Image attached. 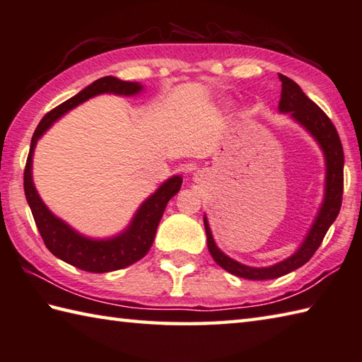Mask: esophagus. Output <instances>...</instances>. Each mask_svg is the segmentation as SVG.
Instances as JSON below:
<instances>
[{
  "label": "esophagus",
  "instance_id": "1",
  "mask_svg": "<svg viewBox=\"0 0 362 362\" xmlns=\"http://www.w3.org/2000/svg\"><path fill=\"white\" fill-rule=\"evenodd\" d=\"M199 175H201V174H199V170H198V173H196V174H194V177H199Z\"/></svg>",
  "mask_w": 362,
  "mask_h": 362
}]
</instances>
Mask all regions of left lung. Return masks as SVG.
<instances>
[{
	"instance_id": "obj_1",
	"label": "left lung",
	"mask_w": 362,
	"mask_h": 362,
	"mask_svg": "<svg viewBox=\"0 0 362 362\" xmlns=\"http://www.w3.org/2000/svg\"><path fill=\"white\" fill-rule=\"evenodd\" d=\"M281 82V95L279 103L280 114H290V118L299 127L304 128L313 141L318 144L325 156L326 177H325V196L323 202L318 209L310 229L305 235L304 242L296 252L285 258L284 261L272 264L269 267H252L233 259L231 256L223 253L216 247L212 231H210L207 216L204 215V226L207 234V247L212 258L218 266H221L229 274L238 275L248 280H271L286 275L312 258L318 247L323 242L327 229L336 221L341 206V193H344V148H341L340 137L337 129L327 115L321 110L307 95L300 90V87L290 77L279 74Z\"/></svg>"
}]
</instances>
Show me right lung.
Listing matches in <instances>:
<instances>
[{
	"label": "right lung",
	"mask_w": 362,
	"mask_h": 362,
	"mask_svg": "<svg viewBox=\"0 0 362 362\" xmlns=\"http://www.w3.org/2000/svg\"><path fill=\"white\" fill-rule=\"evenodd\" d=\"M144 90L139 82H124L114 76H106L90 83L88 87L78 91L76 96L62 103L54 110L45 115L33 134L28 160H26L23 173L25 196L31 209L33 218L36 221L42 240L57 258L68 264L82 269L87 272L104 274L128 267L147 255L153 244L156 228L164 214L169 199L180 192L182 177L173 175L164 180L156 188V192L144 201L131 218L129 225L112 238H88L76 231L66 221L58 218L52 210L45 206L39 196L33 182V155L37 141L57 120L77 107L78 104L88 101L98 95H117V96H136Z\"/></svg>",
	"instance_id": "add662e5"
}]
</instances>
